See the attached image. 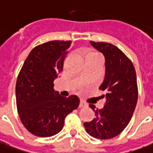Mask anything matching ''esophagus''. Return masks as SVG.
I'll return each mask as SVG.
<instances>
[{"label": "esophagus", "instance_id": "34e87169", "mask_svg": "<svg viewBox=\"0 0 153 153\" xmlns=\"http://www.w3.org/2000/svg\"><path fill=\"white\" fill-rule=\"evenodd\" d=\"M85 107H88V104L86 102H84V101H80V103H79V108H85Z\"/></svg>", "mask_w": 153, "mask_h": 153}]
</instances>
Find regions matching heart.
<instances>
[{"instance_id":"heart-1","label":"heart","mask_w":153,"mask_h":153,"mask_svg":"<svg viewBox=\"0 0 153 153\" xmlns=\"http://www.w3.org/2000/svg\"><path fill=\"white\" fill-rule=\"evenodd\" d=\"M89 58L101 59V57H100V55L97 54V53H94V52H90V53H88V54L87 57H86V59H89Z\"/></svg>"}]
</instances>
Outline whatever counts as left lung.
Returning a JSON list of instances; mask_svg holds the SVG:
<instances>
[{"label":"left lung","mask_w":153,"mask_h":153,"mask_svg":"<svg viewBox=\"0 0 153 153\" xmlns=\"http://www.w3.org/2000/svg\"><path fill=\"white\" fill-rule=\"evenodd\" d=\"M90 44L105 59V76L99 89L105 92L102 97L106 103L101 109L90 104L95 117L84 126L90 136L109 139L123 132L132 118L137 101L136 72L131 60L115 45L94 41Z\"/></svg>","instance_id":"obj_1"}]
</instances>
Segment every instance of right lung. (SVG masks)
<instances>
[{
    "label": "right lung",
    "instance_id": "right-lung-1",
    "mask_svg": "<svg viewBox=\"0 0 153 153\" xmlns=\"http://www.w3.org/2000/svg\"><path fill=\"white\" fill-rule=\"evenodd\" d=\"M71 41L53 40L34 48L22 66L16 86L18 114L25 128L37 137L54 136L65 117L79 104L76 95L65 98L54 90Z\"/></svg>",
    "mask_w": 153,
    "mask_h": 153
}]
</instances>
